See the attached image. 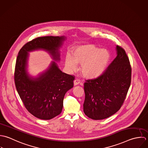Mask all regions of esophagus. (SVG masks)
<instances>
[{
    "mask_svg": "<svg viewBox=\"0 0 148 148\" xmlns=\"http://www.w3.org/2000/svg\"><path fill=\"white\" fill-rule=\"evenodd\" d=\"M80 81L79 79H75L74 81V86H77L78 85H79L80 84Z\"/></svg>",
    "mask_w": 148,
    "mask_h": 148,
    "instance_id": "obj_1",
    "label": "esophagus"
}]
</instances>
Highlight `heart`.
Returning a JSON list of instances; mask_svg holds the SVG:
<instances>
[{
  "label": "heart",
  "mask_w": 148,
  "mask_h": 148,
  "mask_svg": "<svg viewBox=\"0 0 148 148\" xmlns=\"http://www.w3.org/2000/svg\"><path fill=\"white\" fill-rule=\"evenodd\" d=\"M71 54H67L65 57L66 66L70 71H74L77 68V64H81V73L89 79L102 75L111 59L108 50L100 49L91 44L76 46L71 49Z\"/></svg>",
  "instance_id": "heart-1"
}]
</instances>
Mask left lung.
<instances>
[{
  "label": "left lung",
  "mask_w": 148,
  "mask_h": 148,
  "mask_svg": "<svg viewBox=\"0 0 148 148\" xmlns=\"http://www.w3.org/2000/svg\"><path fill=\"white\" fill-rule=\"evenodd\" d=\"M117 57L99 77L86 81L84 112L89 118L100 120L118 112L131 83L132 68L123 49L116 46Z\"/></svg>",
  "instance_id": "8db88e82"
}]
</instances>
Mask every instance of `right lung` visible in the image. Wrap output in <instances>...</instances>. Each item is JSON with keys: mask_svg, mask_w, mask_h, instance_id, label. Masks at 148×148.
<instances>
[{"mask_svg": "<svg viewBox=\"0 0 148 148\" xmlns=\"http://www.w3.org/2000/svg\"><path fill=\"white\" fill-rule=\"evenodd\" d=\"M64 36L36 38L20 50L16 61L14 80L16 90L25 108L31 114L41 119H50L62 112L66 92L73 87L74 77L63 73L56 61L60 60L59 49ZM42 49L54 60L36 77L27 71L29 52Z\"/></svg>", "mask_w": 148, "mask_h": 148, "instance_id": "right-lung-1", "label": "right lung"}]
</instances>
